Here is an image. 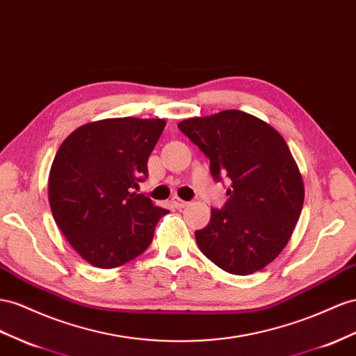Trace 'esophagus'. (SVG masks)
<instances>
[{
  "label": "esophagus",
  "instance_id": "esophagus-1",
  "mask_svg": "<svg viewBox=\"0 0 356 356\" xmlns=\"http://www.w3.org/2000/svg\"><path fill=\"white\" fill-rule=\"evenodd\" d=\"M170 204L174 205L175 208H178V209H181V208H186L187 207V202L186 200H182V199H179L178 196H174L170 199Z\"/></svg>",
  "mask_w": 356,
  "mask_h": 356
}]
</instances>
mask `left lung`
<instances>
[{
    "label": "left lung",
    "mask_w": 356,
    "mask_h": 356,
    "mask_svg": "<svg viewBox=\"0 0 356 356\" xmlns=\"http://www.w3.org/2000/svg\"><path fill=\"white\" fill-rule=\"evenodd\" d=\"M178 129L209 159L211 174L232 184L211 209L196 243L226 273L262 270L289 243L304 204V181L286 140L254 115L229 109L181 121Z\"/></svg>",
    "instance_id": "obj_1"
}]
</instances>
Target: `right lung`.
<instances>
[{
	"instance_id": "right-lung-1",
	"label": "right lung",
	"mask_w": 356,
	"mask_h": 356,
	"mask_svg": "<svg viewBox=\"0 0 356 356\" xmlns=\"http://www.w3.org/2000/svg\"><path fill=\"white\" fill-rule=\"evenodd\" d=\"M165 120L108 118L65 138L52 161L47 195L55 223L83 261L117 268L142 254L169 211L138 193Z\"/></svg>"
}]
</instances>
